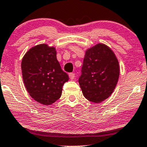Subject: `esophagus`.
<instances>
[{
	"label": "esophagus",
	"instance_id": "1",
	"mask_svg": "<svg viewBox=\"0 0 147 147\" xmlns=\"http://www.w3.org/2000/svg\"><path fill=\"white\" fill-rule=\"evenodd\" d=\"M69 78H70L71 80H73L74 78H75V73H69Z\"/></svg>",
	"mask_w": 147,
	"mask_h": 147
}]
</instances>
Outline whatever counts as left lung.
<instances>
[{"label": "left lung", "mask_w": 147, "mask_h": 147, "mask_svg": "<svg viewBox=\"0 0 147 147\" xmlns=\"http://www.w3.org/2000/svg\"><path fill=\"white\" fill-rule=\"evenodd\" d=\"M120 75L118 60L113 51L104 43L86 50L79 84L88 101L100 103L113 93Z\"/></svg>", "instance_id": "1"}]
</instances>
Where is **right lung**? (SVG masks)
Returning <instances> with one entry per match:
<instances>
[{
	"instance_id": "obj_1",
	"label": "right lung",
	"mask_w": 147,
	"mask_h": 147,
	"mask_svg": "<svg viewBox=\"0 0 147 147\" xmlns=\"http://www.w3.org/2000/svg\"><path fill=\"white\" fill-rule=\"evenodd\" d=\"M21 67L24 86L34 100L51 105L61 97L69 77L61 69L55 47L46 43L33 46L23 57Z\"/></svg>"
}]
</instances>
